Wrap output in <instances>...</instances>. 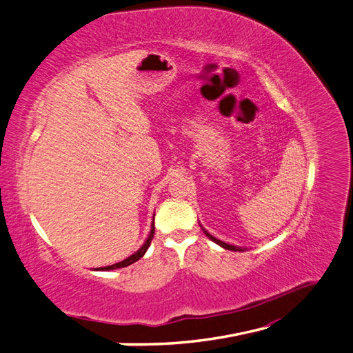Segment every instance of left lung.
I'll use <instances>...</instances> for the list:
<instances>
[{
    "label": "left lung",
    "mask_w": 353,
    "mask_h": 353,
    "mask_svg": "<svg viewBox=\"0 0 353 353\" xmlns=\"http://www.w3.org/2000/svg\"><path fill=\"white\" fill-rule=\"evenodd\" d=\"M204 232H205V236L209 237L212 241H214L216 245H219V246H222L223 249H228V250H236V252H243L245 249H241V248H237V246H232V245H228V243H223V241H221V240H218L216 237H213V236H210L209 232H207L205 230H203Z\"/></svg>",
    "instance_id": "1"
}]
</instances>
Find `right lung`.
Listing matches in <instances>:
<instances>
[{"label":"right lung","mask_w":353,"mask_h":353,"mask_svg":"<svg viewBox=\"0 0 353 353\" xmlns=\"http://www.w3.org/2000/svg\"><path fill=\"white\" fill-rule=\"evenodd\" d=\"M153 234H155V223H152V230H150V234H149V239L146 240V243H144V245L135 252L134 255H131V256H128L126 259H123V261H121V263H117V264H113V265H108V267H101V268H97V270H99V271H108V270H116V268H122V267H128V265H131V264H134L135 261H139L144 254H146V250L149 249V246H150V241H152V239H153Z\"/></svg>","instance_id":"right-lung-1"}]
</instances>
